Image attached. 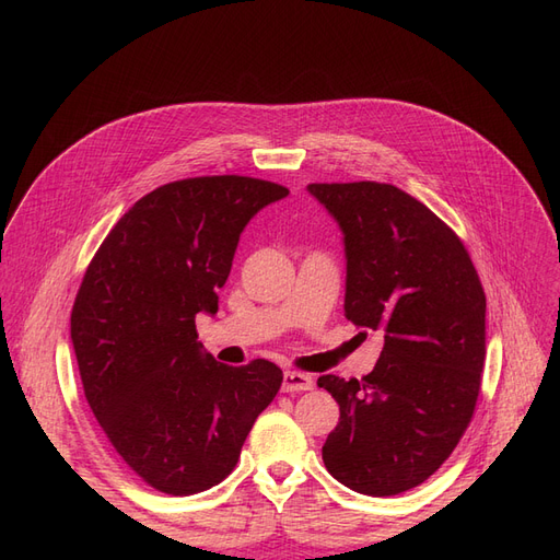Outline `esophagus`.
<instances>
[{
    "mask_svg": "<svg viewBox=\"0 0 560 560\" xmlns=\"http://www.w3.org/2000/svg\"><path fill=\"white\" fill-rule=\"evenodd\" d=\"M313 387V378L301 371H284L282 376V393H306Z\"/></svg>",
    "mask_w": 560,
    "mask_h": 560,
    "instance_id": "34e87169",
    "label": "esophagus"
}]
</instances>
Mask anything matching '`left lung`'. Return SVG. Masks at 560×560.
<instances>
[{
	"mask_svg": "<svg viewBox=\"0 0 560 560\" xmlns=\"http://www.w3.org/2000/svg\"><path fill=\"white\" fill-rule=\"evenodd\" d=\"M343 231L346 317L383 329L362 381L319 376L341 418L322 446L336 481L385 498L428 481L469 428L486 360V294L428 206L381 182L308 184Z\"/></svg>",
	"mask_w": 560,
	"mask_h": 560,
	"instance_id": "left-lung-1",
	"label": "left lung"
}]
</instances>
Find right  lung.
I'll return each mask as SVG.
<instances>
[{"label":"right lung","mask_w":560,"mask_h":560,"mask_svg":"<svg viewBox=\"0 0 560 560\" xmlns=\"http://www.w3.org/2000/svg\"><path fill=\"white\" fill-rule=\"evenodd\" d=\"M290 189L241 175L189 177L142 196L95 252L72 306V343L93 416L151 488L194 495L224 481L282 371L226 366L196 341L217 313L249 219Z\"/></svg>","instance_id":"add662e5"}]
</instances>
